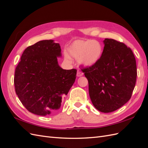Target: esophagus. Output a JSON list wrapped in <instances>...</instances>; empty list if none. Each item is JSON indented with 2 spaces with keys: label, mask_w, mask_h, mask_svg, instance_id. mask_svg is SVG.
Instances as JSON below:
<instances>
[{
  "label": "esophagus",
  "mask_w": 148,
  "mask_h": 148,
  "mask_svg": "<svg viewBox=\"0 0 148 148\" xmlns=\"http://www.w3.org/2000/svg\"><path fill=\"white\" fill-rule=\"evenodd\" d=\"M83 72H82L81 71H79V70H78L77 71V76L78 77H82V76H83Z\"/></svg>",
  "instance_id": "esophagus-1"
}]
</instances>
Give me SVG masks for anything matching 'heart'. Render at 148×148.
<instances>
[{
  "instance_id": "heart-1",
  "label": "heart",
  "mask_w": 148,
  "mask_h": 148,
  "mask_svg": "<svg viewBox=\"0 0 148 148\" xmlns=\"http://www.w3.org/2000/svg\"><path fill=\"white\" fill-rule=\"evenodd\" d=\"M65 53L64 59L70 62L71 58L78 59L79 65L84 67L92 66L97 64L102 55L101 43L92 39H78L71 43Z\"/></svg>"
}]
</instances>
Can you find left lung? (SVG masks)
Returning <instances> with one entry per match:
<instances>
[{
	"label": "left lung",
	"instance_id": "obj_1",
	"mask_svg": "<svg viewBox=\"0 0 148 148\" xmlns=\"http://www.w3.org/2000/svg\"><path fill=\"white\" fill-rule=\"evenodd\" d=\"M102 57L97 64L82 69L88 80L93 106L101 112L120 108L130 99L137 70L130 48L113 39L106 38Z\"/></svg>",
	"mask_w": 148,
	"mask_h": 148
}]
</instances>
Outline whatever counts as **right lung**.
Returning a JSON list of instances; mask_svg holds the SVG:
<instances>
[{"instance_id": "1", "label": "right lung", "mask_w": 148, "mask_h": 148, "mask_svg": "<svg viewBox=\"0 0 148 148\" xmlns=\"http://www.w3.org/2000/svg\"><path fill=\"white\" fill-rule=\"evenodd\" d=\"M61 56L60 44L51 39L24 51L16 67L14 84L20 101L30 112L41 116L55 112L73 84L77 70L62 69L57 61Z\"/></svg>"}]
</instances>
